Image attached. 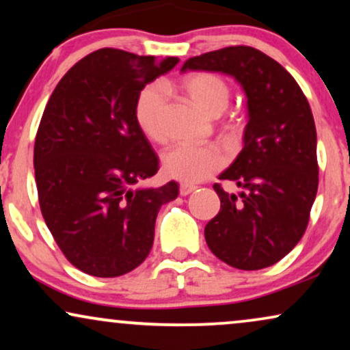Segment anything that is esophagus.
<instances>
[{
  "label": "esophagus",
  "instance_id": "obj_1",
  "mask_svg": "<svg viewBox=\"0 0 350 350\" xmlns=\"http://www.w3.org/2000/svg\"><path fill=\"white\" fill-rule=\"evenodd\" d=\"M193 190H196V185H189V184H183L179 187V193L183 197H185V196H189V193H192Z\"/></svg>",
  "mask_w": 350,
  "mask_h": 350
}]
</instances>
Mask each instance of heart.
Segmentation results:
<instances>
[{"mask_svg":"<svg viewBox=\"0 0 350 350\" xmlns=\"http://www.w3.org/2000/svg\"><path fill=\"white\" fill-rule=\"evenodd\" d=\"M184 88L203 113L219 116L228 108L231 90L223 79L215 74L200 72L190 76ZM167 103V87L153 83L140 92L135 103V119L144 134L153 140H163V114ZM224 165V154L215 147L179 145L163 154V170L170 178L185 184H196L210 178Z\"/></svg>","mask_w":350,"mask_h":350,"instance_id":"heart-1","label":"heart"}]
</instances>
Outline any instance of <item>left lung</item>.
Wrapping results in <instances>:
<instances>
[{
	"instance_id": "obj_1",
	"label": "left lung",
	"mask_w": 350,
	"mask_h": 350,
	"mask_svg": "<svg viewBox=\"0 0 350 350\" xmlns=\"http://www.w3.org/2000/svg\"><path fill=\"white\" fill-rule=\"evenodd\" d=\"M185 70L236 79L247 98L241 153L218 179L242 190L213 189L221 210L205 226L210 250L239 269L278 263L297 245L318 189L317 129L307 98L280 63L250 46L190 57Z\"/></svg>"
}]
</instances>
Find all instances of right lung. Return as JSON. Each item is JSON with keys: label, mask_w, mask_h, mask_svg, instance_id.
<instances>
[{"label": "right lung", "mask_w": 350, "mask_h": 350, "mask_svg": "<svg viewBox=\"0 0 350 350\" xmlns=\"http://www.w3.org/2000/svg\"><path fill=\"white\" fill-rule=\"evenodd\" d=\"M178 63L94 51L66 72L43 111L33 148L40 208L66 258L83 273L116 278L139 267L161 205L178 197L174 180L139 185L157 174L158 157L135 119L144 87Z\"/></svg>", "instance_id": "obj_1"}]
</instances>
